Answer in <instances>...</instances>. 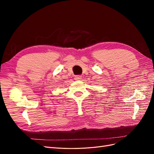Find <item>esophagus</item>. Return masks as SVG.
<instances>
[{
    "label": "esophagus",
    "instance_id": "34e87169",
    "mask_svg": "<svg viewBox=\"0 0 154 154\" xmlns=\"http://www.w3.org/2000/svg\"><path fill=\"white\" fill-rule=\"evenodd\" d=\"M81 79H82V76L80 75L75 76V77H74V80H80Z\"/></svg>",
    "mask_w": 154,
    "mask_h": 154
}]
</instances>
